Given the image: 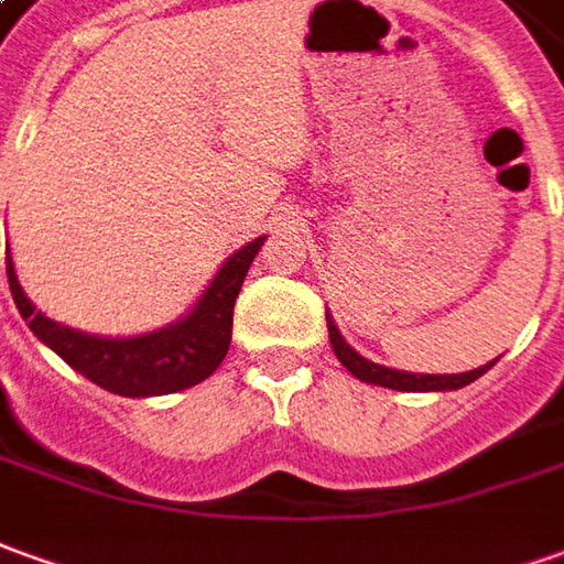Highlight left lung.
I'll return each mask as SVG.
<instances>
[{"label": "left lung", "instance_id": "obj_1", "mask_svg": "<svg viewBox=\"0 0 564 564\" xmlns=\"http://www.w3.org/2000/svg\"><path fill=\"white\" fill-rule=\"evenodd\" d=\"M328 319V340H332V349L337 352L340 365L347 368L352 378L365 380V383H378V387H387V390H402V393H442V390H460L467 387L476 378H482L485 371L497 362H488L476 371H464V375H411V371H395V368H387V365L368 362L365 356H359L356 349L349 347L344 340V334L337 332V325L332 322V316L325 313Z\"/></svg>", "mask_w": 564, "mask_h": 564}]
</instances>
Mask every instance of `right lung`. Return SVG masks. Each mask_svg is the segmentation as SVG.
I'll return each instance as SVG.
<instances>
[{"label":"right lung","mask_w":564,"mask_h":564,"mask_svg":"<svg viewBox=\"0 0 564 564\" xmlns=\"http://www.w3.org/2000/svg\"><path fill=\"white\" fill-rule=\"evenodd\" d=\"M260 245L263 236L224 260L202 301L184 319L138 337H97L52 322L23 294L11 254L6 258L8 285L21 316L30 322V332L91 383L131 399L169 395L212 378L217 365L224 362L232 337V306Z\"/></svg>","instance_id":"add662e5"}]
</instances>
